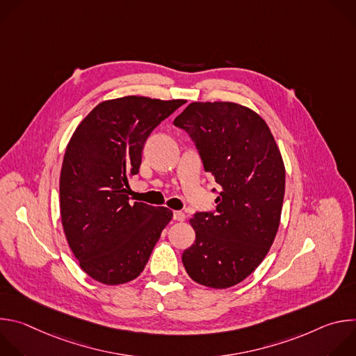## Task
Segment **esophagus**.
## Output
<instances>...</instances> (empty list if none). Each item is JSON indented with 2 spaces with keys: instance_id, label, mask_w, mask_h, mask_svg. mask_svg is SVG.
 <instances>
[{
  "instance_id": "1",
  "label": "esophagus",
  "mask_w": 356,
  "mask_h": 356,
  "mask_svg": "<svg viewBox=\"0 0 356 356\" xmlns=\"http://www.w3.org/2000/svg\"><path fill=\"white\" fill-rule=\"evenodd\" d=\"M173 220L175 221H184L186 220V214L181 211H173Z\"/></svg>"
}]
</instances>
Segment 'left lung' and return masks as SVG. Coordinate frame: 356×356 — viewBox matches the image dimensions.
I'll use <instances>...</instances> for the list:
<instances>
[{"label":"left lung","instance_id":"obj_1","mask_svg":"<svg viewBox=\"0 0 356 356\" xmlns=\"http://www.w3.org/2000/svg\"><path fill=\"white\" fill-rule=\"evenodd\" d=\"M195 145L202 168L220 186L216 210L190 220L194 243L181 261L207 287L238 284L265 259L284 197V166L266 122L235 103H191L173 121Z\"/></svg>","mask_w":356,"mask_h":356}]
</instances>
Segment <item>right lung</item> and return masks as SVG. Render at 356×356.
Wrapping results in <instances>:
<instances>
[{
    "label": "right lung",
    "instance_id": "right-lung-1",
    "mask_svg": "<svg viewBox=\"0 0 356 356\" xmlns=\"http://www.w3.org/2000/svg\"><path fill=\"white\" fill-rule=\"evenodd\" d=\"M183 99L129 95L98 104L77 127L60 172V216L81 269L104 284L140 275L173 214L131 204L128 177L139 173L142 149Z\"/></svg>",
    "mask_w": 356,
    "mask_h": 356
}]
</instances>
